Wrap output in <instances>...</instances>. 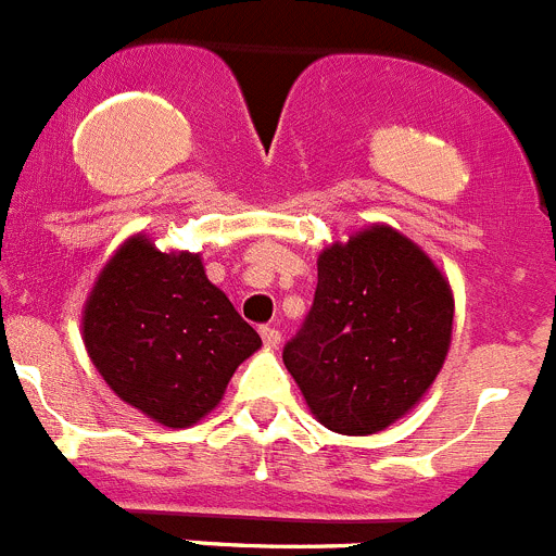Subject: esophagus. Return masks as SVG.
Segmentation results:
<instances>
[{
	"mask_svg": "<svg viewBox=\"0 0 556 556\" xmlns=\"http://www.w3.org/2000/svg\"><path fill=\"white\" fill-rule=\"evenodd\" d=\"M261 337H263V342H266L268 349H279V342H282V331L274 329V326H263Z\"/></svg>",
	"mask_w": 556,
	"mask_h": 556,
	"instance_id": "34e87169",
	"label": "esophagus"
}]
</instances>
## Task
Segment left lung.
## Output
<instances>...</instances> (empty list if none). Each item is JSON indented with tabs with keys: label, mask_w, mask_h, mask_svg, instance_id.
<instances>
[{
	"label": "left lung",
	"mask_w": 556,
	"mask_h": 556,
	"mask_svg": "<svg viewBox=\"0 0 556 556\" xmlns=\"http://www.w3.org/2000/svg\"><path fill=\"white\" fill-rule=\"evenodd\" d=\"M453 313L447 277L428 254L389 225H372L318 254L313 307L282 362L320 425L378 433L435 381Z\"/></svg>",
	"instance_id": "1"
}]
</instances>
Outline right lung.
I'll list each match as a JSON object with an SVG mask.
<instances>
[{"mask_svg":"<svg viewBox=\"0 0 556 556\" xmlns=\"http://www.w3.org/2000/svg\"><path fill=\"white\" fill-rule=\"evenodd\" d=\"M92 365L114 395L167 428L219 406L261 334L205 277L200 254L131 236L101 268L81 315Z\"/></svg>","mask_w":556,"mask_h":556,"instance_id":"right-lung-1","label":"right lung"}]
</instances>
